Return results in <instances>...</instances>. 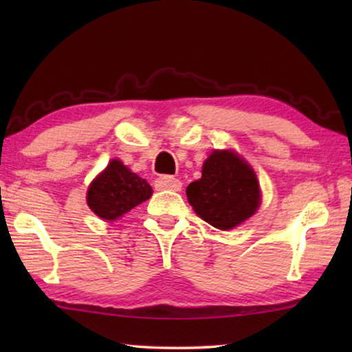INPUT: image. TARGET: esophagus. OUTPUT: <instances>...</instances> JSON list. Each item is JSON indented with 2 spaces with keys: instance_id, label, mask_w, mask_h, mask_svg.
I'll use <instances>...</instances> for the list:
<instances>
[{
  "instance_id": "34e87169",
  "label": "esophagus",
  "mask_w": 352,
  "mask_h": 352,
  "mask_svg": "<svg viewBox=\"0 0 352 352\" xmlns=\"http://www.w3.org/2000/svg\"><path fill=\"white\" fill-rule=\"evenodd\" d=\"M155 189L157 190H180L182 182L178 178H174L170 175H162L155 180Z\"/></svg>"
}]
</instances>
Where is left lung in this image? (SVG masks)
<instances>
[{
  "label": "left lung",
  "mask_w": 352,
  "mask_h": 352,
  "mask_svg": "<svg viewBox=\"0 0 352 352\" xmlns=\"http://www.w3.org/2000/svg\"><path fill=\"white\" fill-rule=\"evenodd\" d=\"M197 216L217 230H231L261 205L259 182L245 160L233 151H214L205 160L201 178L186 188Z\"/></svg>",
  "instance_id": "1"
}]
</instances>
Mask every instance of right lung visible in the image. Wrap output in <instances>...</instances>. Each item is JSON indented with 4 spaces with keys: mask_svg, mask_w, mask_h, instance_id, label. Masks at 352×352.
Listing matches in <instances>:
<instances>
[{
    "mask_svg": "<svg viewBox=\"0 0 352 352\" xmlns=\"http://www.w3.org/2000/svg\"><path fill=\"white\" fill-rule=\"evenodd\" d=\"M151 195L152 188L144 178L136 175L119 160H111L91 182L87 204L96 216L111 222L151 199Z\"/></svg>",
    "mask_w": 352,
    "mask_h": 352,
    "instance_id": "obj_1",
    "label": "right lung"
}]
</instances>
